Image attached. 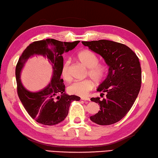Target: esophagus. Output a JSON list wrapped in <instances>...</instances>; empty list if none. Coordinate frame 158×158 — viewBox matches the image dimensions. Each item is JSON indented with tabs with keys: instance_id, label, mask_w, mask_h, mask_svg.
Masks as SVG:
<instances>
[{
	"instance_id": "34e87169",
	"label": "esophagus",
	"mask_w": 158,
	"mask_h": 158,
	"mask_svg": "<svg viewBox=\"0 0 158 158\" xmlns=\"http://www.w3.org/2000/svg\"><path fill=\"white\" fill-rule=\"evenodd\" d=\"M81 99H82V100H84V101H90V98H87V97H82Z\"/></svg>"
}]
</instances>
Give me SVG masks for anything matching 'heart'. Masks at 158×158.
<instances>
[{
  "instance_id": "1",
  "label": "heart",
  "mask_w": 158,
  "mask_h": 158,
  "mask_svg": "<svg viewBox=\"0 0 158 158\" xmlns=\"http://www.w3.org/2000/svg\"><path fill=\"white\" fill-rule=\"evenodd\" d=\"M77 57L82 64L87 68V76L92 77L96 82H101L103 81L107 74V66L106 64L98 62V57L94 52L89 50H82L77 53ZM70 64L71 60H66L62 68V76L66 81H69L71 79ZM93 88V81L91 79H87L75 82L69 85L68 92L71 94L85 97Z\"/></svg>"
}]
</instances>
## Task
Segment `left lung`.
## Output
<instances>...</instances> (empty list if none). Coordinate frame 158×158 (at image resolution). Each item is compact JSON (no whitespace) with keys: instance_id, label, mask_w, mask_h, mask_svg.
Returning a JSON list of instances; mask_svg holds the SVG:
<instances>
[{"instance_id":"obj_1","label":"left lung","mask_w":158,"mask_h":158,"mask_svg":"<svg viewBox=\"0 0 158 158\" xmlns=\"http://www.w3.org/2000/svg\"><path fill=\"white\" fill-rule=\"evenodd\" d=\"M92 51L103 57L109 66V73L99 85L101 96L91 101L98 103L100 111L90 119L98 125L118 122L125 117L139 94L142 83V69L137 55L123 44L109 40L82 41Z\"/></svg>"}]
</instances>
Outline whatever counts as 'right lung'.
Instances as JSON below:
<instances>
[{"label": "right lung", "mask_w": 158, "mask_h": 158, "mask_svg": "<svg viewBox=\"0 0 158 158\" xmlns=\"http://www.w3.org/2000/svg\"><path fill=\"white\" fill-rule=\"evenodd\" d=\"M79 42H62L53 39L34 41L19 57L15 71L18 96L27 112L37 122L47 126L62 122L68 115L71 102L81 99L76 95L65 94V85L60 78L64 62L62 54L73 49ZM35 54L42 55L49 60L52 65L53 76L50 83L44 89L31 93L23 86L20 74L24 63Z\"/></svg>", "instance_id": "add662e5"}]
</instances>
